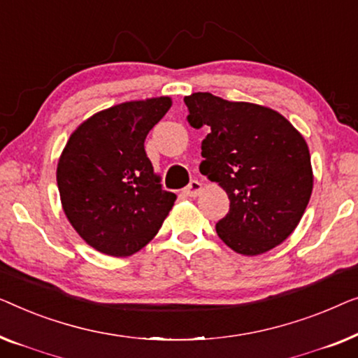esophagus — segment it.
Instances as JSON below:
<instances>
[{"mask_svg":"<svg viewBox=\"0 0 358 358\" xmlns=\"http://www.w3.org/2000/svg\"><path fill=\"white\" fill-rule=\"evenodd\" d=\"M201 189H203V185H201L198 180H193V181H189V185L185 188V194L198 196L201 193Z\"/></svg>","mask_w":358,"mask_h":358,"instance_id":"1","label":"esophagus"}]
</instances>
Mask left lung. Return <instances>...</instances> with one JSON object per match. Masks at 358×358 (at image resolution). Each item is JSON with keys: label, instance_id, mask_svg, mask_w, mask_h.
<instances>
[{"label": "left lung", "instance_id": "left-lung-1", "mask_svg": "<svg viewBox=\"0 0 358 358\" xmlns=\"http://www.w3.org/2000/svg\"><path fill=\"white\" fill-rule=\"evenodd\" d=\"M188 123L210 131L201 144V173L222 186L230 209L215 224L219 238L240 255L280 245L299 225L311 189L303 136L273 108L229 102L209 92L185 97Z\"/></svg>", "mask_w": 358, "mask_h": 358}]
</instances>
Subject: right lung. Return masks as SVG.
Returning <instances> with one entry per match:
<instances>
[{
    "instance_id": "add662e5",
    "label": "right lung",
    "mask_w": 358,
    "mask_h": 358,
    "mask_svg": "<svg viewBox=\"0 0 358 358\" xmlns=\"http://www.w3.org/2000/svg\"><path fill=\"white\" fill-rule=\"evenodd\" d=\"M170 97L134 100L95 113L69 136L57 181L64 214L85 243L129 256L157 235L177 199L162 189L144 141Z\"/></svg>"
}]
</instances>
